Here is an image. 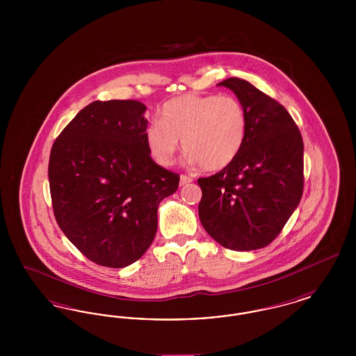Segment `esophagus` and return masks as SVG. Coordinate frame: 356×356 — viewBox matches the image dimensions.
<instances>
[{
	"label": "esophagus",
	"mask_w": 356,
	"mask_h": 356,
	"mask_svg": "<svg viewBox=\"0 0 356 356\" xmlns=\"http://www.w3.org/2000/svg\"><path fill=\"white\" fill-rule=\"evenodd\" d=\"M192 181H193V179L189 177V176H186V175H181V176H180V186H186V184H189V183H192Z\"/></svg>",
	"instance_id": "obj_1"
}]
</instances>
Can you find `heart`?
<instances>
[{
  "label": "heart",
  "instance_id": "obj_1",
  "mask_svg": "<svg viewBox=\"0 0 356 356\" xmlns=\"http://www.w3.org/2000/svg\"><path fill=\"white\" fill-rule=\"evenodd\" d=\"M248 132V118L234 96L186 93L165 102L160 121L145 131V143L153 159L168 167L179 149L205 170L229 167L243 151Z\"/></svg>",
  "mask_w": 356,
  "mask_h": 356
}]
</instances>
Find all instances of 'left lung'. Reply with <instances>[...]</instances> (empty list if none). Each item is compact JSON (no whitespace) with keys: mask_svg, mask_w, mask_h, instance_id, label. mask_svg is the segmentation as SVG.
I'll list each match as a JSON object with an SVG mask.
<instances>
[{"mask_svg":"<svg viewBox=\"0 0 356 356\" xmlns=\"http://www.w3.org/2000/svg\"><path fill=\"white\" fill-rule=\"evenodd\" d=\"M231 89L245 109L243 151L227 168L197 180L199 218L208 235L234 251H254L275 240L300 203L305 186L303 138L287 109L245 80Z\"/></svg>","mask_w":356,"mask_h":356,"instance_id":"obj_1","label":"left lung"}]
</instances>
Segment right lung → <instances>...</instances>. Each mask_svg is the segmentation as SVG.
Here are the masks:
<instances>
[{
    "instance_id": "add662e5",
    "label": "right lung",
    "mask_w": 356,
    "mask_h": 356,
    "mask_svg": "<svg viewBox=\"0 0 356 356\" xmlns=\"http://www.w3.org/2000/svg\"><path fill=\"white\" fill-rule=\"evenodd\" d=\"M147 106L136 100L93 102L56 138L49 157L54 218L90 261L124 268L157 231L159 204L180 176L157 165L145 143Z\"/></svg>"
}]
</instances>
